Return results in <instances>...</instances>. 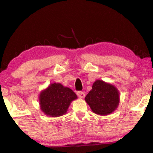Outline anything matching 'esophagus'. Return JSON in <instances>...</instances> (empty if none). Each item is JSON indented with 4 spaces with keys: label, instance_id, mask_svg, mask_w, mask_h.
<instances>
[{
    "label": "esophagus",
    "instance_id": "1",
    "mask_svg": "<svg viewBox=\"0 0 153 153\" xmlns=\"http://www.w3.org/2000/svg\"><path fill=\"white\" fill-rule=\"evenodd\" d=\"M77 95L78 96V97L79 98H84L85 97V93L82 91H77Z\"/></svg>",
    "mask_w": 153,
    "mask_h": 153
}]
</instances>
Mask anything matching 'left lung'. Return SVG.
<instances>
[{"label":"left lung","mask_w":153,"mask_h":153,"mask_svg":"<svg viewBox=\"0 0 153 153\" xmlns=\"http://www.w3.org/2000/svg\"><path fill=\"white\" fill-rule=\"evenodd\" d=\"M93 112L105 115L113 112L119 105L120 94L113 85L97 80L85 98Z\"/></svg>","instance_id":"8db88e82"}]
</instances>
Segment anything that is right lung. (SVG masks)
Returning <instances> with one entry per match:
<instances>
[{
    "label": "right lung",
    "mask_w": 153,
    "mask_h": 153,
    "mask_svg": "<svg viewBox=\"0 0 153 153\" xmlns=\"http://www.w3.org/2000/svg\"><path fill=\"white\" fill-rule=\"evenodd\" d=\"M76 98L71 89L54 83L40 93L41 110L50 117H59L67 112L70 102Z\"/></svg>",
    "instance_id": "obj_1"
}]
</instances>
